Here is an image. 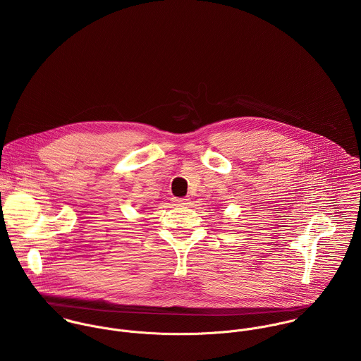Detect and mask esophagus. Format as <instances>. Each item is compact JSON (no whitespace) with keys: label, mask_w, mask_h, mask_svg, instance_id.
<instances>
[{"label":"esophagus","mask_w":361,"mask_h":361,"mask_svg":"<svg viewBox=\"0 0 361 361\" xmlns=\"http://www.w3.org/2000/svg\"><path fill=\"white\" fill-rule=\"evenodd\" d=\"M190 199H180V197H173V203L178 206H188Z\"/></svg>","instance_id":"esophagus-1"}]
</instances>
